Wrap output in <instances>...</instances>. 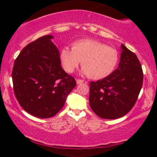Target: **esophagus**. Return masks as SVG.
I'll return each mask as SVG.
<instances>
[{"label":"esophagus","mask_w":157,"mask_h":157,"mask_svg":"<svg viewBox=\"0 0 157 157\" xmlns=\"http://www.w3.org/2000/svg\"><path fill=\"white\" fill-rule=\"evenodd\" d=\"M83 82H84V80H80V79H77V84H80V83H83Z\"/></svg>","instance_id":"34e87169"}]
</instances>
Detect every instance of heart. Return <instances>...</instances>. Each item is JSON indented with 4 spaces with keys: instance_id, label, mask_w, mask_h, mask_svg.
I'll use <instances>...</instances> for the list:
<instances>
[{
    "instance_id": "heart-1",
    "label": "heart",
    "mask_w": 157,
    "mask_h": 157,
    "mask_svg": "<svg viewBox=\"0 0 157 157\" xmlns=\"http://www.w3.org/2000/svg\"><path fill=\"white\" fill-rule=\"evenodd\" d=\"M63 68L72 73L82 61V71L95 80L105 78L114 72L118 65L116 49L93 39H82L72 44V49L64 47L60 52Z\"/></svg>"
}]
</instances>
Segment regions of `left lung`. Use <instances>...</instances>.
<instances>
[{
    "label": "left lung",
    "mask_w": 157,
    "mask_h": 157,
    "mask_svg": "<svg viewBox=\"0 0 157 157\" xmlns=\"http://www.w3.org/2000/svg\"><path fill=\"white\" fill-rule=\"evenodd\" d=\"M121 48L118 68L102 80L90 83V108L105 119H116L128 113L143 84V70L137 55L123 44Z\"/></svg>",
    "instance_id": "obj_1"
}]
</instances>
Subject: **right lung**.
I'll return each instance as SVG.
<instances>
[{
  "mask_svg": "<svg viewBox=\"0 0 157 157\" xmlns=\"http://www.w3.org/2000/svg\"><path fill=\"white\" fill-rule=\"evenodd\" d=\"M44 36L28 44L14 61L13 91L21 107L39 118L56 115L76 86V80L61 66L60 53L51 39Z\"/></svg>",
  "mask_w": 157,
  "mask_h": 157,
  "instance_id": "add662e5",
  "label": "right lung"
}]
</instances>
